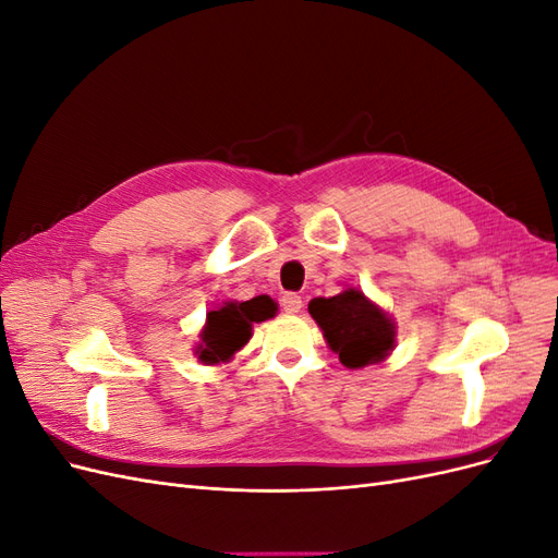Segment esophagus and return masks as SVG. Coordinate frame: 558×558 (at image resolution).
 <instances>
[{"label":"esophagus","mask_w":558,"mask_h":558,"mask_svg":"<svg viewBox=\"0 0 558 558\" xmlns=\"http://www.w3.org/2000/svg\"><path fill=\"white\" fill-rule=\"evenodd\" d=\"M281 307L286 314H298L302 310V298L298 293H286L281 298Z\"/></svg>","instance_id":"obj_1"}]
</instances>
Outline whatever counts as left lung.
<instances>
[{
	"instance_id": "obj_1",
	"label": "left lung",
	"mask_w": 558,
	"mask_h": 558,
	"mask_svg": "<svg viewBox=\"0 0 558 558\" xmlns=\"http://www.w3.org/2000/svg\"><path fill=\"white\" fill-rule=\"evenodd\" d=\"M310 314L328 347L349 369L384 361L396 347V324L363 291L347 289L332 298H314Z\"/></svg>"
}]
</instances>
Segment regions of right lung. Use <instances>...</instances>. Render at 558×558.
<instances>
[{"instance_id": "add662e5", "label": "right lung", "mask_w": 558, "mask_h": 558, "mask_svg": "<svg viewBox=\"0 0 558 558\" xmlns=\"http://www.w3.org/2000/svg\"><path fill=\"white\" fill-rule=\"evenodd\" d=\"M277 314V302L269 295H256L246 302H223L207 314V324L199 332V344L195 349L199 363L218 365L228 363L248 340L253 324L272 318Z\"/></svg>"}]
</instances>
